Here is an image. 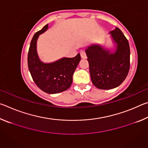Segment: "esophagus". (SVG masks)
Returning <instances> with one entry per match:
<instances>
[{
    "label": "esophagus",
    "instance_id": "esophagus-1",
    "mask_svg": "<svg viewBox=\"0 0 148 148\" xmlns=\"http://www.w3.org/2000/svg\"><path fill=\"white\" fill-rule=\"evenodd\" d=\"M80 55H81V57L82 59H86L87 57L86 53L85 51H82L81 52H80Z\"/></svg>",
    "mask_w": 148,
    "mask_h": 148
}]
</instances>
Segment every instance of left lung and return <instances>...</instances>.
<instances>
[{"instance_id": "obj_1", "label": "left lung", "mask_w": 148, "mask_h": 148, "mask_svg": "<svg viewBox=\"0 0 148 148\" xmlns=\"http://www.w3.org/2000/svg\"><path fill=\"white\" fill-rule=\"evenodd\" d=\"M117 50L114 53L99 46L86 50L92 84L101 89H111L121 85L130 69V47L128 40L119 28L110 32Z\"/></svg>"}]
</instances>
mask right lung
Masks as SVG:
<instances>
[{
    "mask_svg": "<svg viewBox=\"0 0 148 148\" xmlns=\"http://www.w3.org/2000/svg\"><path fill=\"white\" fill-rule=\"evenodd\" d=\"M48 28V24L36 32L30 44L27 62L34 83L42 91L49 94L66 91L72 83V76L81 60L79 53L72 58H62L53 63L45 64L40 61L36 53V41L39 35Z\"/></svg>",
    "mask_w": 148,
    "mask_h": 148,
    "instance_id": "1",
    "label": "right lung"
}]
</instances>
